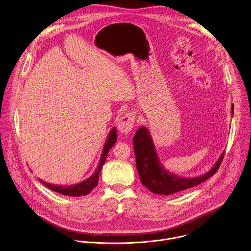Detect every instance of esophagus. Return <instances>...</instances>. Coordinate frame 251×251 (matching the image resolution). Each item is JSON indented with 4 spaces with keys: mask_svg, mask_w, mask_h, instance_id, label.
Returning a JSON list of instances; mask_svg holds the SVG:
<instances>
[{
    "mask_svg": "<svg viewBox=\"0 0 251 251\" xmlns=\"http://www.w3.org/2000/svg\"><path fill=\"white\" fill-rule=\"evenodd\" d=\"M135 120H136V116H135L134 112L126 113L118 121V125H117L118 130L121 133H125V134L131 132L134 127Z\"/></svg>",
    "mask_w": 251,
    "mask_h": 251,
    "instance_id": "esophagus-1",
    "label": "esophagus"
}]
</instances>
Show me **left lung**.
<instances>
[{
  "mask_svg": "<svg viewBox=\"0 0 251 251\" xmlns=\"http://www.w3.org/2000/svg\"><path fill=\"white\" fill-rule=\"evenodd\" d=\"M233 114V105L231 106ZM136 156V168L141 182L152 193L171 195L199 185L213 176L219 170L225 151L221 154L213 168L205 175L197 177H182L166 171L160 163L151 134L146 127H141L133 139Z\"/></svg>",
  "mask_w": 251,
  "mask_h": 251,
  "instance_id": "obj_1",
  "label": "left lung"
}]
</instances>
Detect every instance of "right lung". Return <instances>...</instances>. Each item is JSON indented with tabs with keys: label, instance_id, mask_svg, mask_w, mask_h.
Segmentation results:
<instances>
[{
	"label": "right lung",
	"instance_id": "right-lung-1",
	"mask_svg": "<svg viewBox=\"0 0 251 251\" xmlns=\"http://www.w3.org/2000/svg\"><path fill=\"white\" fill-rule=\"evenodd\" d=\"M117 141V132H116V128H112L107 140L104 144L103 147V151L100 156V160L99 162L98 168L95 172V174L89 177L87 180H83L82 182L76 183V184H73V185H55V184H51L48 182H45L41 179H39V181L44 184L46 187H48L49 189L58 192L60 194L66 195V196H72V197H78V196H83V195H88L99 183V176H100V173L101 171L102 165L104 164L105 160H106V156L107 153L109 151V150L114 146V144Z\"/></svg>",
	"mask_w": 251,
	"mask_h": 251
}]
</instances>
